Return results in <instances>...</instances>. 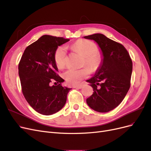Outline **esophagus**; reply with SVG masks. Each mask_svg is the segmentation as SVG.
I'll return each mask as SVG.
<instances>
[{
  "mask_svg": "<svg viewBox=\"0 0 151 151\" xmlns=\"http://www.w3.org/2000/svg\"><path fill=\"white\" fill-rule=\"evenodd\" d=\"M83 87V84H79L78 86H74V88H77V89H81Z\"/></svg>",
  "mask_w": 151,
  "mask_h": 151,
  "instance_id": "1",
  "label": "esophagus"
}]
</instances>
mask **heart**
Returning <instances> with one entry per match:
<instances>
[{
  "label": "heart",
  "mask_w": 151,
  "mask_h": 151,
  "mask_svg": "<svg viewBox=\"0 0 151 151\" xmlns=\"http://www.w3.org/2000/svg\"><path fill=\"white\" fill-rule=\"evenodd\" d=\"M70 48L84 57L83 65H87L92 72L97 70L103 62L101 54L98 52V45L94 42L86 40H77L72 44ZM67 49L64 46L59 47L54 55V60L58 68H63L66 64ZM90 70L88 67L80 69L69 68L63 73V77L70 85L79 84L82 79L88 77Z\"/></svg>",
  "instance_id": "heart-1"
}]
</instances>
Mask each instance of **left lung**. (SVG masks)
<instances>
[{
	"label": "left lung",
	"mask_w": 151,
	"mask_h": 151,
	"mask_svg": "<svg viewBox=\"0 0 151 151\" xmlns=\"http://www.w3.org/2000/svg\"><path fill=\"white\" fill-rule=\"evenodd\" d=\"M96 42L101 50L103 62L95 75L86 81L93 94L86 99L88 106L100 113H106L119 105L130 87L132 62L126 48L101 33L84 36Z\"/></svg>",
	"instance_id": "left-lung-1"
}]
</instances>
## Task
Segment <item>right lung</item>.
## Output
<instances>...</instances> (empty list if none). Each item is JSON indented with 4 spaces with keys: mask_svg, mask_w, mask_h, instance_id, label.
<instances>
[{
    "mask_svg": "<svg viewBox=\"0 0 151 151\" xmlns=\"http://www.w3.org/2000/svg\"><path fill=\"white\" fill-rule=\"evenodd\" d=\"M69 39L43 35L27 47L18 66L22 92L26 100L36 111L50 115L64 106L71 89L63 87L64 82L57 72L54 55L58 47ZM52 81L59 84L50 86Z\"/></svg>",
    "mask_w": 151,
    "mask_h": 151,
    "instance_id": "obj_1",
    "label": "right lung"
}]
</instances>
